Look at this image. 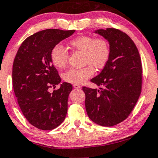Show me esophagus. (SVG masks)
Instances as JSON below:
<instances>
[{
  "instance_id": "obj_1",
  "label": "esophagus",
  "mask_w": 158,
  "mask_h": 158,
  "mask_svg": "<svg viewBox=\"0 0 158 158\" xmlns=\"http://www.w3.org/2000/svg\"><path fill=\"white\" fill-rule=\"evenodd\" d=\"M73 87H74V88H76V89H79V88H80L81 86L79 85H77V84H74V85H73Z\"/></svg>"
}]
</instances>
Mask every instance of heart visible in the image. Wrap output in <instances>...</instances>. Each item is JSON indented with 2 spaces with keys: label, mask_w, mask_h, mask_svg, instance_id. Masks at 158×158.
<instances>
[{
  "label": "heart",
  "mask_w": 158,
  "mask_h": 158,
  "mask_svg": "<svg viewBox=\"0 0 158 158\" xmlns=\"http://www.w3.org/2000/svg\"><path fill=\"white\" fill-rule=\"evenodd\" d=\"M69 46L74 50L82 52L84 65L82 69H72L63 74V79L71 84H82L94 73V68L102 69L106 65L110 56L109 44L105 39L80 35L69 41ZM50 60L54 66L63 69L66 66L68 54L63 45L56 44L50 52Z\"/></svg>",
  "instance_id": "1"
}]
</instances>
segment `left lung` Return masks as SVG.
Wrapping results in <instances>:
<instances>
[{
    "label": "left lung",
    "mask_w": 158,
    "mask_h": 158,
    "mask_svg": "<svg viewBox=\"0 0 158 158\" xmlns=\"http://www.w3.org/2000/svg\"><path fill=\"white\" fill-rule=\"evenodd\" d=\"M94 33L109 43L110 56L98 75L91 79L100 89L83 87L85 108L92 121L111 127L125 120L133 111L141 92L142 66L133 40L115 28L99 29Z\"/></svg>",
    "instance_id": "1"
}]
</instances>
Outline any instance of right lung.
<instances>
[{"instance_id":"add662e5","label":"right lung","mask_w":158,"mask_h":158,"mask_svg":"<svg viewBox=\"0 0 158 158\" xmlns=\"http://www.w3.org/2000/svg\"><path fill=\"white\" fill-rule=\"evenodd\" d=\"M75 31L47 29L34 33L22 43L15 56L12 83L23 115L32 125L49 131L63 123L68 111L72 85L63 82L53 93L49 88L60 83L50 60L52 49Z\"/></svg>"}]
</instances>
